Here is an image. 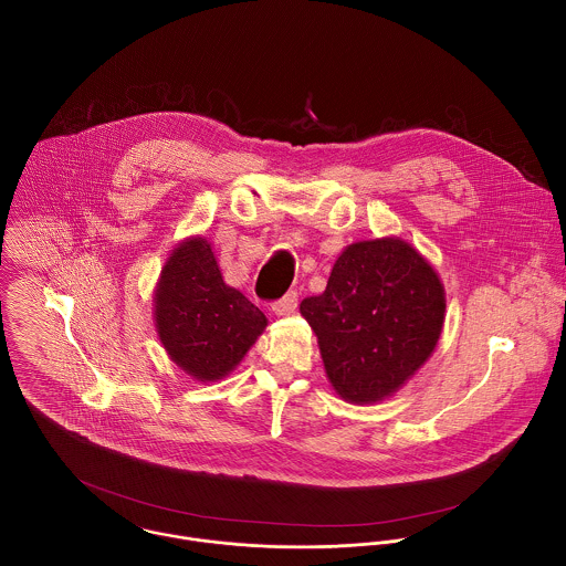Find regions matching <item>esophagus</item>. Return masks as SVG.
<instances>
[{
  "label": "esophagus",
  "instance_id": "obj_1",
  "mask_svg": "<svg viewBox=\"0 0 566 566\" xmlns=\"http://www.w3.org/2000/svg\"><path fill=\"white\" fill-rule=\"evenodd\" d=\"M296 307H298V292H296V290L287 292L281 301L272 303V312H274L276 316H290V314H294Z\"/></svg>",
  "mask_w": 566,
  "mask_h": 566
}]
</instances>
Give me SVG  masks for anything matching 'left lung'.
Instances as JSON below:
<instances>
[{
  "label": "left lung",
  "mask_w": 566,
  "mask_h": 566,
  "mask_svg": "<svg viewBox=\"0 0 566 566\" xmlns=\"http://www.w3.org/2000/svg\"><path fill=\"white\" fill-rule=\"evenodd\" d=\"M444 310L436 270L399 238L350 243L323 294L301 303L333 390L357 405L392 397L431 357Z\"/></svg>",
  "instance_id": "8db88e82"
}]
</instances>
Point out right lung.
<instances>
[{
  "instance_id": "obj_1",
  "label": "right lung",
  "mask_w": 566,
  "mask_h": 566,
  "mask_svg": "<svg viewBox=\"0 0 566 566\" xmlns=\"http://www.w3.org/2000/svg\"><path fill=\"white\" fill-rule=\"evenodd\" d=\"M155 321L171 361L198 381L227 377L268 326L263 312L224 283L202 238L176 245L165 261Z\"/></svg>"
}]
</instances>
